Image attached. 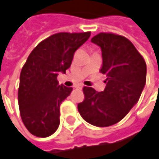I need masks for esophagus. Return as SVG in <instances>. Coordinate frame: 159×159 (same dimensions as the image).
Returning a JSON list of instances; mask_svg holds the SVG:
<instances>
[{"label":"esophagus","instance_id":"1","mask_svg":"<svg viewBox=\"0 0 159 159\" xmlns=\"http://www.w3.org/2000/svg\"><path fill=\"white\" fill-rule=\"evenodd\" d=\"M83 86H84V85H83V84H81L75 85V87H76V88H79V89H82V88H83Z\"/></svg>","mask_w":159,"mask_h":159}]
</instances>
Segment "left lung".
<instances>
[{
  "label": "left lung",
  "instance_id": "8db88e82",
  "mask_svg": "<svg viewBox=\"0 0 159 159\" xmlns=\"http://www.w3.org/2000/svg\"><path fill=\"white\" fill-rule=\"evenodd\" d=\"M91 41L101 48L100 73L107 75V84L102 92L84 86V99L77 107L88 123L108 127L122 120L138 102L146 82V64L134 44L123 36L99 33Z\"/></svg>",
  "mask_w": 159,
  "mask_h": 159
}]
</instances>
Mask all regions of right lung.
<instances>
[{"label":"right lung","instance_id":"right-lung-1","mask_svg":"<svg viewBox=\"0 0 159 159\" xmlns=\"http://www.w3.org/2000/svg\"><path fill=\"white\" fill-rule=\"evenodd\" d=\"M90 37V32L51 35L38 44L24 64L18 88V105L23 123L33 135L48 137L60 125V106L73 87L59 84L74 54Z\"/></svg>","mask_w":159,"mask_h":159}]
</instances>
